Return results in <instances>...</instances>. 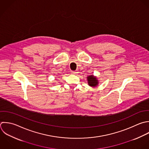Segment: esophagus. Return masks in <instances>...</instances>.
<instances>
[{"mask_svg": "<svg viewBox=\"0 0 149 149\" xmlns=\"http://www.w3.org/2000/svg\"><path fill=\"white\" fill-rule=\"evenodd\" d=\"M71 73H72V74H76L78 73V71H71Z\"/></svg>", "mask_w": 149, "mask_h": 149, "instance_id": "1", "label": "esophagus"}]
</instances>
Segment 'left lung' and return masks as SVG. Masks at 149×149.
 Segmentation results:
<instances>
[{"label": "left lung", "mask_w": 149, "mask_h": 149, "mask_svg": "<svg viewBox=\"0 0 149 149\" xmlns=\"http://www.w3.org/2000/svg\"><path fill=\"white\" fill-rule=\"evenodd\" d=\"M88 81L89 85L91 86H96L98 84L97 80L96 77H94L93 75L88 77Z\"/></svg>", "instance_id": "left-lung-1"}]
</instances>
